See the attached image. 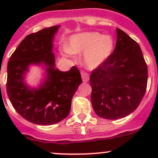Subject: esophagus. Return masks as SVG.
Here are the masks:
<instances>
[{
	"mask_svg": "<svg viewBox=\"0 0 158 158\" xmlns=\"http://www.w3.org/2000/svg\"><path fill=\"white\" fill-rule=\"evenodd\" d=\"M81 76H82V81H83L84 82H87L89 80V73H86V72L82 70V71H81Z\"/></svg>",
	"mask_w": 158,
	"mask_h": 158,
	"instance_id": "esophagus-1",
	"label": "esophagus"
}]
</instances>
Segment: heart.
Segmentation results:
<instances>
[{
	"label": "heart",
	"instance_id": "b5f03b06",
	"mask_svg": "<svg viewBox=\"0 0 158 158\" xmlns=\"http://www.w3.org/2000/svg\"><path fill=\"white\" fill-rule=\"evenodd\" d=\"M114 40L109 35L97 32H85L70 38L66 49L71 53H82L83 64L89 69H95L109 59L114 50Z\"/></svg>",
	"mask_w": 158,
	"mask_h": 158
}]
</instances>
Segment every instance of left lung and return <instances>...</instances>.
I'll return each mask as SVG.
<instances>
[{
  "label": "left lung",
  "instance_id": "obj_1",
  "mask_svg": "<svg viewBox=\"0 0 158 158\" xmlns=\"http://www.w3.org/2000/svg\"><path fill=\"white\" fill-rule=\"evenodd\" d=\"M116 30L114 51L90 76L94 111L109 120L133 112L141 103L148 84V66L141 47L122 30Z\"/></svg>",
  "mask_w": 158,
  "mask_h": 158
}]
</instances>
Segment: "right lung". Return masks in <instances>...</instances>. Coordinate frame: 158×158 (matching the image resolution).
<instances>
[{"label":"right lung","instance_id":"obj_1","mask_svg":"<svg viewBox=\"0 0 158 158\" xmlns=\"http://www.w3.org/2000/svg\"><path fill=\"white\" fill-rule=\"evenodd\" d=\"M59 26L27 35L10 56L7 63V92L14 109L33 124L49 125L66 118L73 95L82 83L80 72L73 66L68 72L55 69L52 42ZM47 65L48 79L39 89H30L23 73L30 64Z\"/></svg>","mask_w":158,"mask_h":158}]
</instances>
